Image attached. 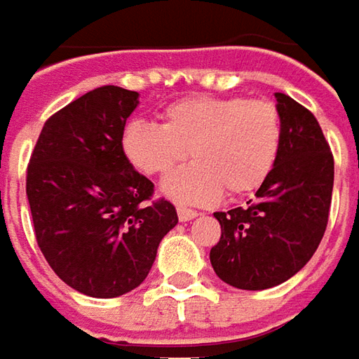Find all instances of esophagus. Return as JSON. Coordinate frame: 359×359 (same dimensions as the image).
<instances>
[{
    "mask_svg": "<svg viewBox=\"0 0 359 359\" xmlns=\"http://www.w3.org/2000/svg\"><path fill=\"white\" fill-rule=\"evenodd\" d=\"M177 214H179V220H180V222L194 220V218L198 216V212L190 210V208H179V210H177Z\"/></svg>",
    "mask_w": 359,
    "mask_h": 359,
    "instance_id": "34e87169",
    "label": "esophagus"
}]
</instances>
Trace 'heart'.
Listing matches in <instances>:
<instances>
[{"label": "heart", "mask_w": 359, "mask_h": 359, "mask_svg": "<svg viewBox=\"0 0 359 359\" xmlns=\"http://www.w3.org/2000/svg\"><path fill=\"white\" fill-rule=\"evenodd\" d=\"M279 109L267 100L192 96L172 104L163 123L131 119L121 131V151L141 172L165 177L182 161L187 169L163 182L179 204H214L228 190L251 194L269 179L281 151Z\"/></svg>", "instance_id": "obj_1"}]
</instances>
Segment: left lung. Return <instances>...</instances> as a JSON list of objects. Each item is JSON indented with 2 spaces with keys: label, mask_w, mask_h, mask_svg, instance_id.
<instances>
[{
  "label": "left lung",
  "mask_w": 359,
  "mask_h": 359,
  "mask_svg": "<svg viewBox=\"0 0 359 359\" xmlns=\"http://www.w3.org/2000/svg\"><path fill=\"white\" fill-rule=\"evenodd\" d=\"M281 151L269 179L245 208L216 212L220 241L210 263L222 281L263 291L291 279L323 240L332 202L334 159L318 121L291 96L275 92Z\"/></svg>",
  "instance_id": "left-lung-1"
}]
</instances>
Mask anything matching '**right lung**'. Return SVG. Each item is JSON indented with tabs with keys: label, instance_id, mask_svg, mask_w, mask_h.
<instances>
[{
	"label": "right lung",
	"instance_id": "right-lung-1",
	"mask_svg": "<svg viewBox=\"0 0 359 359\" xmlns=\"http://www.w3.org/2000/svg\"><path fill=\"white\" fill-rule=\"evenodd\" d=\"M139 94L102 86L46 119L27 169L36 243L68 287L94 299L133 291L177 226L167 200L121 151Z\"/></svg>",
	"mask_w": 359,
	"mask_h": 359
}]
</instances>
